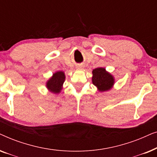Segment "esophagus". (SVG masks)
<instances>
[{"label":"esophagus","mask_w":157,"mask_h":157,"mask_svg":"<svg viewBox=\"0 0 157 157\" xmlns=\"http://www.w3.org/2000/svg\"><path fill=\"white\" fill-rule=\"evenodd\" d=\"M80 68H82V66H80Z\"/></svg>","instance_id":"esophagus-1"}]
</instances>
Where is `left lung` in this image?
<instances>
[{"instance_id": "obj_1", "label": "left lung", "mask_w": 157, "mask_h": 157, "mask_svg": "<svg viewBox=\"0 0 157 157\" xmlns=\"http://www.w3.org/2000/svg\"><path fill=\"white\" fill-rule=\"evenodd\" d=\"M92 83L99 92L110 91L115 83V78L106 68L98 67L92 71Z\"/></svg>"}]
</instances>
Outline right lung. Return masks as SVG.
Returning a JSON list of instances; mask_svg holds the SVG:
<instances>
[{
  "instance_id": "right-lung-1",
  "label": "right lung",
  "mask_w": 157,
  "mask_h": 157,
  "mask_svg": "<svg viewBox=\"0 0 157 157\" xmlns=\"http://www.w3.org/2000/svg\"><path fill=\"white\" fill-rule=\"evenodd\" d=\"M66 79L65 73L59 71L53 73L52 76L48 79L46 83V87L49 91L54 94L61 93L63 89V85Z\"/></svg>"
}]
</instances>
